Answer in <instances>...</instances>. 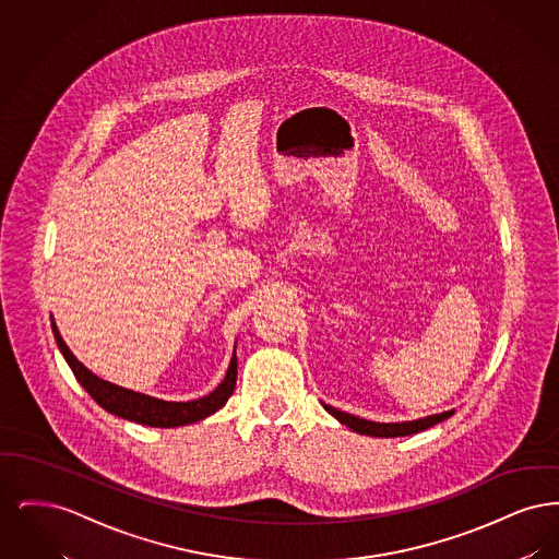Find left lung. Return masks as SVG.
<instances>
[{
    "label": "left lung",
    "mask_w": 559,
    "mask_h": 559,
    "mask_svg": "<svg viewBox=\"0 0 559 559\" xmlns=\"http://www.w3.org/2000/svg\"><path fill=\"white\" fill-rule=\"evenodd\" d=\"M324 411L329 415H333L340 424L349 427L352 431L356 433H362V436H372V438H399V436H411V433H417V431H424L427 427H433L444 419H449L454 408L451 411H444V413H436V415H427L421 419H413V421H399V424H379V421H369V419H360L356 415H349L344 411H337L329 404H324Z\"/></svg>",
    "instance_id": "left-lung-1"
}]
</instances>
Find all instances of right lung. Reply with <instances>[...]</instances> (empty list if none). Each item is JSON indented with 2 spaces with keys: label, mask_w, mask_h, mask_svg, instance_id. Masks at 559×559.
Returning <instances> with one entry per match:
<instances>
[{
  "label": "right lung",
  "mask_w": 559,
  "mask_h": 559,
  "mask_svg": "<svg viewBox=\"0 0 559 559\" xmlns=\"http://www.w3.org/2000/svg\"><path fill=\"white\" fill-rule=\"evenodd\" d=\"M50 320H52L56 344L60 347L67 365L71 367V371L83 385V390L96 400L107 413L117 415L121 419L148 427L188 426V424H197V421L213 415L215 411H219L235 392V385H237V344H235V352H233L228 371H226L222 383L213 390L212 394L199 400H188V402H169V400L155 399V396H148V394H140V392H133L128 388L115 385L107 379H100L98 374H94L83 362L75 358V354L64 344V340L60 337V331L53 322V317H50Z\"/></svg>",
  "instance_id": "right-lung-1"
}]
</instances>
